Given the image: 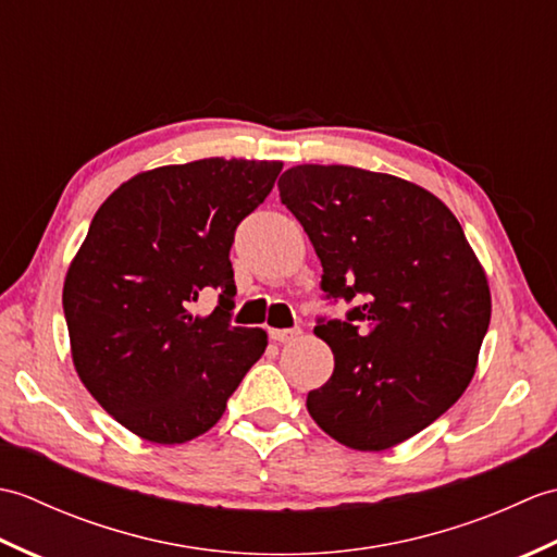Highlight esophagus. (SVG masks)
<instances>
[{"label": "esophagus", "mask_w": 557, "mask_h": 557, "mask_svg": "<svg viewBox=\"0 0 557 557\" xmlns=\"http://www.w3.org/2000/svg\"><path fill=\"white\" fill-rule=\"evenodd\" d=\"M268 335H270L272 342H280V345H285V342L297 339L301 335V330L299 327H289V330L287 327H270Z\"/></svg>", "instance_id": "1"}]
</instances>
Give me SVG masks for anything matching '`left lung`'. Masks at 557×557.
<instances>
[{
  "mask_svg": "<svg viewBox=\"0 0 557 557\" xmlns=\"http://www.w3.org/2000/svg\"><path fill=\"white\" fill-rule=\"evenodd\" d=\"M277 186L321 258L323 292L359 301L313 327L335 371L306 397L309 413L361 453L409 441L474 377L491 323L474 248L441 198L393 174L297 164Z\"/></svg>",
  "mask_w": 557,
  "mask_h": 557,
  "instance_id": "8db88e82",
  "label": "left lung"
}]
</instances>
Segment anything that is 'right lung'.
Listing matches in <instances>:
<instances>
[{"instance_id": "right-lung-1", "label": "right lung", "mask_w": 557, "mask_h": 557, "mask_svg": "<svg viewBox=\"0 0 557 557\" xmlns=\"http://www.w3.org/2000/svg\"><path fill=\"white\" fill-rule=\"evenodd\" d=\"M282 162L206 158L124 182L98 208L66 270L74 369L124 429L180 445L215 425L263 357L260 327L230 323L234 230L275 186ZM221 292L208 317L190 306Z\"/></svg>"}]
</instances>
